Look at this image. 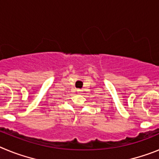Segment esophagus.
I'll return each instance as SVG.
<instances>
[{
	"label": "esophagus",
	"mask_w": 159,
	"mask_h": 159,
	"mask_svg": "<svg viewBox=\"0 0 159 159\" xmlns=\"http://www.w3.org/2000/svg\"><path fill=\"white\" fill-rule=\"evenodd\" d=\"M77 92H78L79 93H80V92H81V90L80 89H77Z\"/></svg>",
	"instance_id": "esophagus-1"
}]
</instances>
